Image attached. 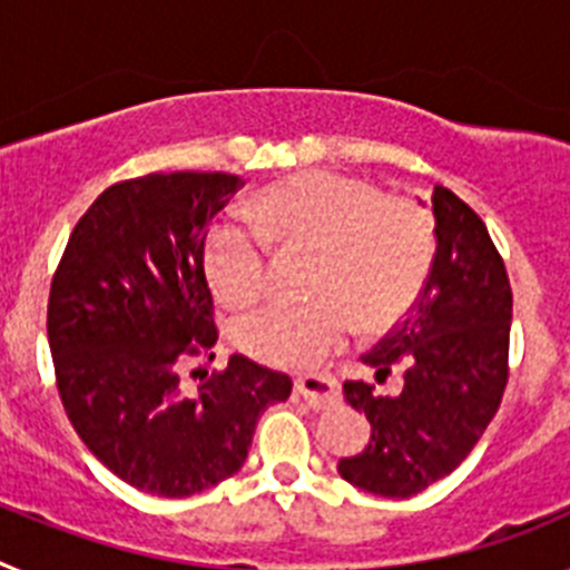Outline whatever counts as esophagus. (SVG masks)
Segmentation results:
<instances>
[{
    "label": "esophagus",
    "mask_w": 570,
    "mask_h": 570,
    "mask_svg": "<svg viewBox=\"0 0 570 570\" xmlns=\"http://www.w3.org/2000/svg\"><path fill=\"white\" fill-rule=\"evenodd\" d=\"M296 394L305 396L311 407L322 411L336 402V382L328 374H305L296 380Z\"/></svg>",
    "instance_id": "34e87169"
}]
</instances>
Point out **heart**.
Masks as SVG:
<instances>
[{"instance_id":"1","label":"heart","mask_w":570,"mask_h":570,"mask_svg":"<svg viewBox=\"0 0 570 570\" xmlns=\"http://www.w3.org/2000/svg\"><path fill=\"white\" fill-rule=\"evenodd\" d=\"M274 242L316 250L308 276L316 294L239 316L230 340L268 365L308 367L345 342L356 316L365 328H385L411 308L434 259V223L414 199L382 196L354 176H288L205 236V274L225 305L245 308L265 294Z\"/></svg>"}]
</instances>
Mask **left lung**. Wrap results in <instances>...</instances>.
I'll return each mask as SVG.
<instances>
[{"label": "left lung", "mask_w": 570, "mask_h": 570, "mask_svg": "<svg viewBox=\"0 0 570 570\" xmlns=\"http://www.w3.org/2000/svg\"><path fill=\"white\" fill-rule=\"evenodd\" d=\"M436 254L420 299L362 362L385 382L405 367L396 396L345 382L367 416L365 451L340 460L342 480L380 497H414L454 471L491 425L508 385L511 282L485 223L454 190L436 185Z\"/></svg>", "instance_id": "left-lung-1"}]
</instances>
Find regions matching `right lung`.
<instances>
[{
  "instance_id": "add662e5",
  "label": "right lung",
  "mask_w": 570,
  "mask_h": 570,
  "mask_svg": "<svg viewBox=\"0 0 570 570\" xmlns=\"http://www.w3.org/2000/svg\"><path fill=\"white\" fill-rule=\"evenodd\" d=\"M239 185L223 170L110 185L50 279L48 342L65 414L105 468L156 497H190L234 476L262 411L294 387L242 354L194 391L183 380L219 340L203 248Z\"/></svg>"
}]
</instances>
